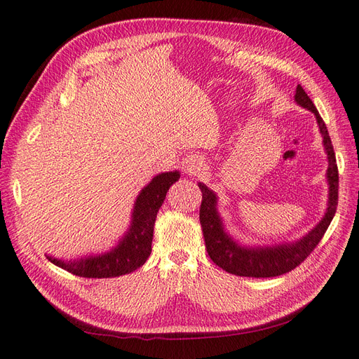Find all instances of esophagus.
<instances>
[{"label":"esophagus","instance_id":"34e87169","mask_svg":"<svg viewBox=\"0 0 359 359\" xmlns=\"http://www.w3.org/2000/svg\"><path fill=\"white\" fill-rule=\"evenodd\" d=\"M181 166L187 175H198V173L203 169V160L198 154H189L182 158Z\"/></svg>","mask_w":359,"mask_h":359}]
</instances>
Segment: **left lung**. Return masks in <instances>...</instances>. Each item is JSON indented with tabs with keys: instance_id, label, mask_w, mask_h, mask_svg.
I'll return each mask as SVG.
<instances>
[{
	"instance_id": "8db88e82",
	"label": "left lung",
	"mask_w": 359,
	"mask_h": 359,
	"mask_svg": "<svg viewBox=\"0 0 359 359\" xmlns=\"http://www.w3.org/2000/svg\"><path fill=\"white\" fill-rule=\"evenodd\" d=\"M295 100L306 109L316 115L320 133L323 136V145L328 154V182H330V201L327 214L322 222L314 229L299 240L295 244H283L278 247H262V248H247L238 245L232 238L223 231V224L219 214L215 210L217 198L215 194L199 182V189L202 191V203L199 211V220L203 232V240L206 245V252L215 265L223 268L226 273L241 276V277H277L283 276L289 271L295 269L306 260L314 248L320 243L322 236L327 232L331 224L334 214L339 205V168L334 147L331 144V137L328 128L325 126L322 116L319 115L316 106L313 104L307 93L304 91L301 85L297 86Z\"/></svg>"
}]
</instances>
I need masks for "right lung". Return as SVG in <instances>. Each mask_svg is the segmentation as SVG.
Here are the masks:
<instances>
[{
  "instance_id": "obj_1",
  "label": "right lung",
  "mask_w": 359,
  "mask_h": 359,
  "mask_svg": "<svg viewBox=\"0 0 359 359\" xmlns=\"http://www.w3.org/2000/svg\"><path fill=\"white\" fill-rule=\"evenodd\" d=\"M178 178L180 173L177 170L160 173L140 191L135 203L132 227L112 252L73 260V262L72 260L64 262V260L49 256L48 259L53 265L69 271L73 276L86 278L118 277L142 266L151 255V243H153L157 212L166 198L169 187L178 181Z\"/></svg>"
}]
</instances>
